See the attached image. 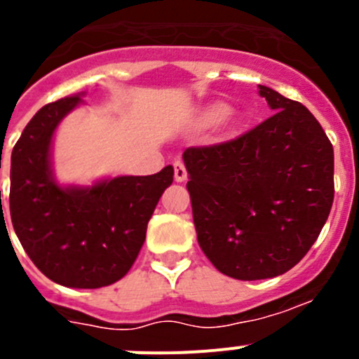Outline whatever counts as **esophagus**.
Instances as JSON below:
<instances>
[{
    "instance_id": "34e87169",
    "label": "esophagus",
    "mask_w": 359,
    "mask_h": 359,
    "mask_svg": "<svg viewBox=\"0 0 359 359\" xmlns=\"http://www.w3.org/2000/svg\"><path fill=\"white\" fill-rule=\"evenodd\" d=\"M173 177H175V182H184V180H187V170L182 161L173 163Z\"/></svg>"
}]
</instances>
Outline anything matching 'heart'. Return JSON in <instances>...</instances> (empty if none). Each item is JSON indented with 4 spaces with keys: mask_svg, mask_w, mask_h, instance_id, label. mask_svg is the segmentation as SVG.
Wrapping results in <instances>:
<instances>
[{
    "mask_svg": "<svg viewBox=\"0 0 359 359\" xmlns=\"http://www.w3.org/2000/svg\"><path fill=\"white\" fill-rule=\"evenodd\" d=\"M229 114V107L224 103H217V105H212L210 109L205 112V121L207 123H217V121L224 119Z\"/></svg>",
    "mask_w": 359,
    "mask_h": 359,
    "instance_id": "obj_1",
    "label": "heart"
}]
</instances>
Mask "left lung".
Segmentation results:
<instances>
[{"label": "left lung", "mask_w": 359, "mask_h": 359, "mask_svg": "<svg viewBox=\"0 0 359 359\" xmlns=\"http://www.w3.org/2000/svg\"><path fill=\"white\" fill-rule=\"evenodd\" d=\"M273 116L235 140L189 147L198 243L238 280L272 279L318 240L333 203V147L302 103L257 86Z\"/></svg>", "instance_id": "left-lung-1"}]
</instances>
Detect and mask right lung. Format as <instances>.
<instances>
[{
    "instance_id": "1",
    "label": "right lung",
    "mask_w": 359,
    "mask_h": 359,
    "mask_svg": "<svg viewBox=\"0 0 359 359\" xmlns=\"http://www.w3.org/2000/svg\"><path fill=\"white\" fill-rule=\"evenodd\" d=\"M86 93L48 103L34 114L12 151L10 215L36 268L54 283L96 290L123 279L145 242L149 219L173 182V168L154 175H119L91 186H62L52 168L61 121Z\"/></svg>"
}]
</instances>
